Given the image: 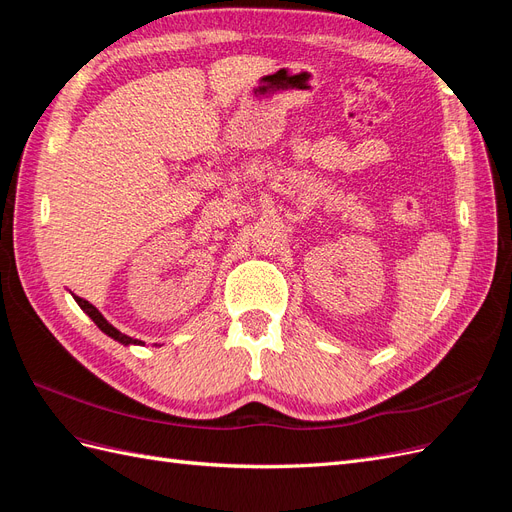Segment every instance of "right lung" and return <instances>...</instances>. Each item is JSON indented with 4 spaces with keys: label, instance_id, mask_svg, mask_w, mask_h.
Returning a JSON list of instances; mask_svg holds the SVG:
<instances>
[{
    "label": "right lung",
    "instance_id": "add662e5",
    "mask_svg": "<svg viewBox=\"0 0 512 512\" xmlns=\"http://www.w3.org/2000/svg\"><path fill=\"white\" fill-rule=\"evenodd\" d=\"M74 299H76V303L81 305L83 312L98 324V329L104 331L106 335H111L113 339H117V342H121V344H143V342H138V339H132V337H128V335H123L121 331H117V329L113 327V324H108V322L104 320V316H102V314L98 312V309H96L94 305H91L89 301H85V299H81V297H74Z\"/></svg>",
    "mask_w": 512,
    "mask_h": 512
}]
</instances>
